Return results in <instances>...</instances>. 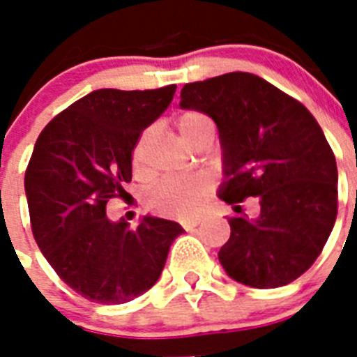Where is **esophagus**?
<instances>
[{"label":"esophagus","mask_w":357,"mask_h":357,"mask_svg":"<svg viewBox=\"0 0 357 357\" xmlns=\"http://www.w3.org/2000/svg\"><path fill=\"white\" fill-rule=\"evenodd\" d=\"M202 223V218H195V220H189V222L184 223V229L189 230V229H195V227H198Z\"/></svg>","instance_id":"34e87169"}]
</instances>
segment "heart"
<instances>
[{
	"label": "heart",
	"mask_w": 357,
	"mask_h": 357,
	"mask_svg": "<svg viewBox=\"0 0 357 357\" xmlns=\"http://www.w3.org/2000/svg\"><path fill=\"white\" fill-rule=\"evenodd\" d=\"M176 128L181 135L193 146L202 135L213 132V121L206 114L198 110H184L176 118ZM150 132L141 135L139 143L134 150V168L139 175H146V164H144V151ZM213 189V181L207 175H184V176H166L157 182L148 191V206L155 213L172 218H191L198 213L202 202Z\"/></svg>",
	"instance_id": "b5f03b06"
}]
</instances>
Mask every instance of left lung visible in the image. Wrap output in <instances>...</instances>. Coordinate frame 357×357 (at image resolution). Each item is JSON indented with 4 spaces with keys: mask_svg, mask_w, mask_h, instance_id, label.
I'll use <instances>...</instances> for the list:
<instances>
[{
    "mask_svg": "<svg viewBox=\"0 0 357 357\" xmlns=\"http://www.w3.org/2000/svg\"><path fill=\"white\" fill-rule=\"evenodd\" d=\"M181 107L216 123L223 159L218 197L259 202L255 218H229L218 259L230 279L252 288L289 284L317 261L338 214V168L313 114L250 73L185 84Z\"/></svg>",
    "mask_w": 357,
    "mask_h": 357,
    "instance_id": "8db88e82",
    "label": "left lung"
}]
</instances>
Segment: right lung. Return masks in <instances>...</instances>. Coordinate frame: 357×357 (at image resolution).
<instances>
[{
    "mask_svg": "<svg viewBox=\"0 0 357 357\" xmlns=\"http://www.w3.org/2000/svg\"><path fill=\"white\" fill-rule=\"evenodd\" d=\"M175 91H93L53 118L33 146L24 173L31 232L56 275L87 301L125 304L143 295L184 232L157 216H144L137 229L107 218V202L132 181L141 132Z\"/></svg>",
    "mask_w": 357,
    "mask_h": 357,
    "instance_id": "right-lung-1",
    "label": "right lung"
}]
</instances>
